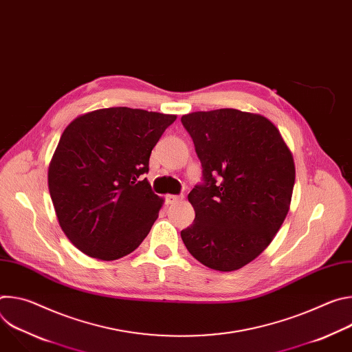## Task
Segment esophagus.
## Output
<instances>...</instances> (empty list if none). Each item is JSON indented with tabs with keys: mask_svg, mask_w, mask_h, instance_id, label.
Here are the masks:
<instances>
[{
	"mask_svg": "<svg viewBox=\"0 0 352 352\" xmlns=\"http://www.w3.org/2000/svg\"><path fill=\"white\" fill-rule=\"evenodd\" d=\"M184 199V195H167L166 196V204L173 205L175 202H179V200Z\"/></svg>",
	"mask_w": 352,
	"mask_h": 352,
	"instance_id": "esophagus-1",
	"label": "esophagus"
}]
</instances>
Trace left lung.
<instances>
[{
	"mask_svg": "<svg viewBox=\"0 0 352 352\" xmlns=\"http://www.w3.org/2000/svg\"><path fill=\"white\" fill-rule=\"evenodd\" d=\"M202 164L188 200L195 221L181 231L202 265L232 272L258 258L280 230L295 182L292 155L278 129L234 109L182 116Z\"/></svg>",
	"mask_w": 352,
	"mask_h": 352,
	"instance_id": "1",
	"label": "left lung"
}]
</instances>
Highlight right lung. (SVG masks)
Listing matches in <instances>:
<instances>
[{"label":"right lung","mask_w":352,"mask_h":352,"mask_svg":"<svg viewBox=\"0 0 352 352\" xmlns=\"http://www.w3.org/2000/svg\"><path fill=\"white\" fill-rule=\"evenodd\" d=\"M175 116L128 107L96 110L64 131L48 168L60 226L87 256L116 261L147 236L163 199L143 174Z\"/></svg>","instance_id":"1"}]
</instances>
